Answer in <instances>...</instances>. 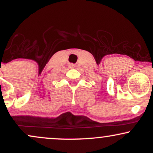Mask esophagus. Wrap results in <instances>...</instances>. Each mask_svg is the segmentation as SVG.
Returning <instances> with one entry per match:
<instances>
[{"mask_svg":"<svg viewBox=\"0 0 153 153\" xmlns=\"http://www.w3.org/2000/svg\"><path fill=\"white\" fill-rule=\"evenodd\" d=\"M70 68H74L75 66L73 65H70Z\"/></svg>","mask_w":153,"mask_h":153,"instance_id":"esophagus-1","label":"esophagus"}]
</instances>
